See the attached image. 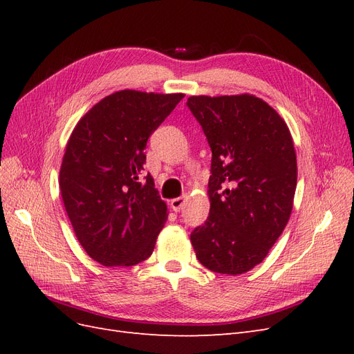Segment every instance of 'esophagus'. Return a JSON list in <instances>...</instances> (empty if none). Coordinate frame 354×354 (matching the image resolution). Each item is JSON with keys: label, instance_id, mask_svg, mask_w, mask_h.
<instances>
[{"label": "esophagus", "instance_id": "esophagus-1", "mask_svg": "<svg viewBox=\"0 0 354 354\" xmlns=\"http://www.w3.org/2000/svg\"><path fill=\"white\" fill-rule=\"evenodd\" d=\"M185 202H186V199H185V196H180V198H174V199H171V202H169V207L173 208V211H176V212H178L181 208L185 207Z\"/></svg>", "mask_w": 354, "mask_h": 354}]
</instances>
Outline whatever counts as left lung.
Returning a JSON list of instances; mask_svg holds the SVG:
<instances>
[{
    "mask_svg": "<svg viewBox=\"0 0 354 354\" xmlns=\"http://www.w3.org/2000/svg\"><path fill=\"white\" fill-rule=\"evenodd\" d=\"M187 108L212 152L207 221L190 234L196 259L216 273L260 264L292 211L297 156L288 125L252 94L192 95Z\"/></svg>",
    "mask_w": 354,
    "mask_h": 354,
    "instance_id": "8db88e82",
    "label": "left lung"
}]
</instances>
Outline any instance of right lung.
I'll return each instance as SVG.
<instances>
[{
  "instance_id": "add662e5",
  "label": "right lung",
  "mask_w": 354,
  "mask_h": 354,
  "mask_svg": "<svg viewBox=\"0 0 354 354\" xmlns=\"http://www.w3.org/2000/svg\"><path fill=\"white\" fill-rule=\"evenodd\" d=\"M185 94L116 91L73 128L59 186L77 239L94 261L128 267L151 257L167 203L142 177L147 138Z\"/></svg>"
}]
</instances>
